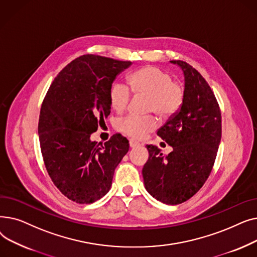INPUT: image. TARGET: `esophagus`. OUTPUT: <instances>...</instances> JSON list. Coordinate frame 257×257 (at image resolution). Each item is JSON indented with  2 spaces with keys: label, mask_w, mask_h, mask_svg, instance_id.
I'll return each instance as SVG.
<instances>
[{
  "label": "esophagus",
  "mask_w": 257,
  "mask_h": 257,
  "mask_svg": "<svg viewBox=\"0 0 257 257\" xmlns=\"http://www.w3.org/2000/svg\"><path fill=\"white\" fill-rule=\"evenodd\" d=\"M129 146H130V148H136V147L140 146V143L133 141V140H130L129 141Z\"/></svg>",
  "instance_id": "esophagus-1"
}]
</instances>
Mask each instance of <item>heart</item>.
Instances as JSON below:
<instances>
[{"instance_id": "heart-1", "label": "heart", "mask_w": 257, "mask_h": 257, "mask_svg": "<svg viewBox=\"0 0 257 257\" xmlns=\"http://www.w3.org/2000/svg\"><path fill=\"white\" fill-rule=\"evenodd\" d=\"M132 91L139 97L149 98L148 109L160 117H170L178 111L184 99V88L173 81L172 76L156 66H145L130 76ZM131 93L127 85L115 82L109 90V103L113 110L123 112L128 107ZM117 129L126 136L142 140L157 127L154 116L127 115L120 118Z\"/></svg>"}]
</instances>
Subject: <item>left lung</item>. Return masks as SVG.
I'll list each match as a JSON object with an SVG mask.
<instances>
[{"instance_id":"8db88e82","label":"left lung","mask_w":257,"mask_h":257,"mask_svg":"<svg viewBox=\"0 0 257 257\" xmlns=\"http://www.w3.org/2000/svg\"><path fill=\"white\" fill-rule=\"evenodd\" d=\"M171 62L183 72L184 99L157 136L173 151L164 156L156 146L147 145L149 159L143 177L152 197L177 205L192 198L207 180L221 142L222 116L214 93L201 74L184 61Z\"/></svg>"}]
</instances>
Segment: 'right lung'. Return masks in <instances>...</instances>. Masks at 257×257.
<instances>
[{
	"label": "right lung",
	"mask_w": 257,
	"mask_h": 257,
	"mask_svg": "<svg viewBox=\"0 0 257 257\" xmlns=\"http://www.w3.org/2000/svg\"><path fill=\"white\" fill-rule=\"evenodd\" d=\"M130 65L91 54L80 56L60 71L44 99L38 134L45 166L53 183L76 203H93L109 192L114 170L129 150L120 134L104 144L90 136L110 114V87Z\"/></svg>",
	"instance_id": "right-lung-1"
}]
</instances>
